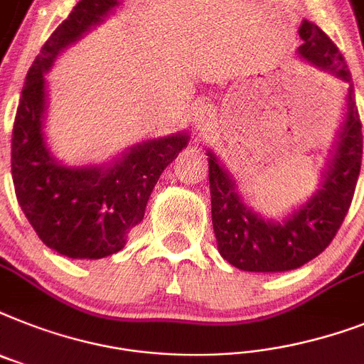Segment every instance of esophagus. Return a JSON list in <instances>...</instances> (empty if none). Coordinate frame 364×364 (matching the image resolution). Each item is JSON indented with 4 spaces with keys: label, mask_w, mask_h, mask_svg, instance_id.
Here are the masks:
<instances>
[{
    "label": "esophagus",
    "mask_w": 364,
    "mask_h": 364,
    "mask_svg": "<svg viewBox=\"0 0 364 364\" xmlns=\"http://www.w3.org/2000/svg\"><path fill=\"white\" fill-rule=\"evenodd\" d=\"M215 125V114L209 106H198L194 110V127H196L198 136L208 134Z\"/></svg>",
    "instance_id": "34e87169"
}]
</instances>
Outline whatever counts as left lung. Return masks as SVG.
<instances>
[{
	"label": "left lung",
	"instance_id": "left-lung-1",
	"mask_svg": "<svg viewBox=\"0 0 364 364\" xmlns=\"http://www.w3.org/2000/svg\"><path fill=\"white\" fill-rule=\"evenodd\" d=\"M297 58L346 84L344 117L331 147L318 191L288 217L264 218L241 198L232 173L208 149L213 230L218 252L233 267L250 273L291 271L329 247L348 215L361 172L363 131L351 75L335 43L316 23L299 26Z\"/></svg>",
	"mask_w": 364,
	"mask_h": 364
}]
</instances>
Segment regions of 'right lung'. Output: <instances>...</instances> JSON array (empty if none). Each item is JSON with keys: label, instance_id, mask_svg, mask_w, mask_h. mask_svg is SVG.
<instances>
[{"label": "right lung", "instance_id": "right-lung-1", "mask_svg": "<svg viewBox=\"0 0 364 364\" xmlns=\"http://www.w3.org/2000/svg\"><path fill=\"white\" fill-rule=\"evenodd\" d=\"M117 5L119 0L76 3L31 65L14 117L11 168L16 200L38 239L73 259L106 258L125 247L161 173L191 140L187 131L173 132L134 144L106 164L87 166L63 164L50 149L44 75L63 50L100 26Z\"/></svg>", "mask_w": 364, "mask_h": 364}]
</instances>
